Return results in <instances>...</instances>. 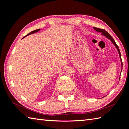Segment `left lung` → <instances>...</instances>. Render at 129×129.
Listing matches in <instances>:
<instances>
[{
	"label": "left lung",
	"instance_id": "1",
	"mask_svg": "<svg viewBox=\"0 0 129 129\" xmlns=\"http://www.w3.org/2000/svg\"><path fill=\"white\" fill-rule=\"evenodd\" d=\"M93 28L95 29L96 31H99V32H101L102 33V35L105 36L106 37H107L109 38V39L110 40V41L113 43V44L115 45V46L116 47V48L118 50V51L119 53V56H120V58H121V63H122V59H121V53H120V51H119V47L118 46V45H117V44L115 42V41L114 40L113 38L111 36H110L109 33H108L107 31H106L105 29H100V28H95V27H93Z\"/></svg>",
	"mask_w": 129,
	"mask_h": 129
}]
</instances>
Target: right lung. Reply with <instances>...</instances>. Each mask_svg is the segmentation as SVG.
<instances>
[{"label": "right lung", "instance_id": "1", "mask_svg": "<svg viewBox=\"0 0 129 129\" xmlns=\"http://www.w3.org/2000/svg\"><path fill=\"white\" fill-rule=\"evenodd\" d=\"M40 30V29H36V30H33V31H31V32H30L29 33H28V35H27L26 36L29 35H31V34H33V33H36V32H37V31H39ZM26 36H25V37H26Z\"/></svg>", "mask_w": 129, "mask_h": 129}]
</instances>
